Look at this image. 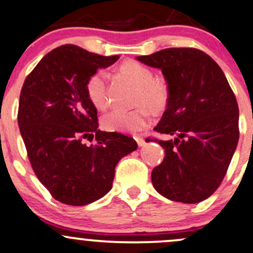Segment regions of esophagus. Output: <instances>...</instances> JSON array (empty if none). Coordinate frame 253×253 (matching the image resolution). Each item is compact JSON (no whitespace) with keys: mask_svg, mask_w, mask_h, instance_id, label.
<instances>
[{"mask_svg":"<svg viewBox=\"0 0 253 253\" xmlns=\"http://www.w3.org/2000/svg\"><path fill=\"white\" fill-rule=\"evenodd\" d=\"M135 140H136V142H137V145H139V146H144V145H145V139H144V137L137 136V137H135Z\"/></svg>","mask_w":253,"mask_h":253,"instance_id":"obj_1","label":"esophagus"}]
</instances>
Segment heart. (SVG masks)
<instances>
[{"instance_id": "b5f03b06", "label": "heart", "mask_w": 253, "mask_h": 253, "mask_svg": "<svg viewBox=\"0 0 253 253\" xmlns=\"http://www.w3.org/2000/svg\"><path fill=\"white\" fill-rule=\"evenodd\" d=\"M119 71L127 77L137 88L136 101L142 102L152 109H160L167 101V91L164 86L155 82V75L149 67L137 61H126L119 66ZM86 93L89 102L98 109L108 107L106 87V72L97 71L86 82ZM151 114L145 107L132 111L116 109L107 114L102 121L104 129L111 131L136 132L149 126Z\"/></svg>"}]
</instances>
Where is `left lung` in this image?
Wrapping results in <instances>:
<instances>
[{
	"label": "left lung",
	"mask_w": 253,
	"mask_h": 253,
	"mask_svg": "<svg viewBox=\"0 0 253 253\" xmlns=\"http://www.w3.org/2000/svg\"><path fill=\"white\" fill-rule=\"evenodd\" d=\"M164 74L169 91L157 132L165 159L151 181L161 196L187 204L209 198L225 177L239 141V106L219 65L193 47L137 56ZM152 140V139H151Z\"/></svg>",
	"instance_id": "8db88e82"
}]
</instances>
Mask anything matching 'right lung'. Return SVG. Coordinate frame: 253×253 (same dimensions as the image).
<instances>
[{
	"mask_svg": "<svg viewBox=\"0 0 253 253\" xmlns=\"http://www.w3.org/2000/svg\"><path fill=\"white\" fill-rule=\"evenodd\" d=\"M119 59L76 45L47 52L27 76L19 97L18 126L39 181L56 201L86 206L112 189L116 166L136 141L98 129L86 82ZM94 138V144L86 141Z\"/></svg>",
	"mask_w": 253,
	"mask_h": 253,
	"instance_id": "right-lung-1",
	"label": "right lung"
}]
</instances>
